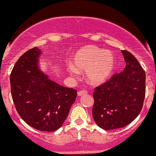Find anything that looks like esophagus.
I'll use <instances>...</instances> for the list:
<instances>
[{
	"mask_svg": "<svg viewBox=\"0 0 156 156\" xmlns=\"http://www.w3.org/2000/svg\"><path fill=\"white\" fill-rule=\"evenodd\" d=\"M87 94V91H86V90H81V91L78 92V95L79 96H83V95Z\"/></svg>",
	"mask_w": 156,
	"mask_h": 156,
	"instance_id": "obj_1",
	"label": "esophagus"
}]
</instances>
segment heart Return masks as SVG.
<instances>
[{"mask_svg":"<svg viewBox=\"0 0 156 156\" xmlns=\"http://www.w3.org/2000/svg\"><path fill=\"white\" fill-rule=\"evenodd\" d=\"M74 64L80 70H86V78L89 83L98 85L105 83L112 74L113 70V56L109 53L96 47H87L76 53ZM73 75L78 71L73 66L69 67Z\"/></svg>","mask_w":156,"mask_h":156,"instance_id":"heart-1","label":"heart"}]
</instances>
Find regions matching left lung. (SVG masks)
Instances as JSON below:
<instances>
[{
  "instance_id": "obj_1",
  "label": "left lung",
  "mask_w": 156,
  "mask_h": 156,
  "mask_svg": "<svg viewBox=\"0 0 156 156\" xmlns=\"http://www.w3.org/2000/svg\"><path fill=\"white\" fill-rule=\"evenodd\" d=\"M126 62L122 72L114 73L94 89L92 115L100 128L125 127L140 113L146 91V74L137 59L126 50L121 51Z\"/></svg>"
}]
</instances>
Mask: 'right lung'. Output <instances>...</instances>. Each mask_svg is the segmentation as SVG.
Segmentation results:
<instances>
[{"instance_id":"add662e5","label":"right lung","mask_w":156,"mask_h":156,"mask_svg":"<svg viewBox=\"0 0 156 156\" xmlns=\"http://www.w3.org/2000/svg\"><path fill=\"white\" fill-rule=\"evenodd\" d=\"M41 51L34 47L15 63L10 74L11 94L21 118L37 130L54 131L62 125L77 91L53 81L39 69Z\"/></svg>"}]
</instances>
